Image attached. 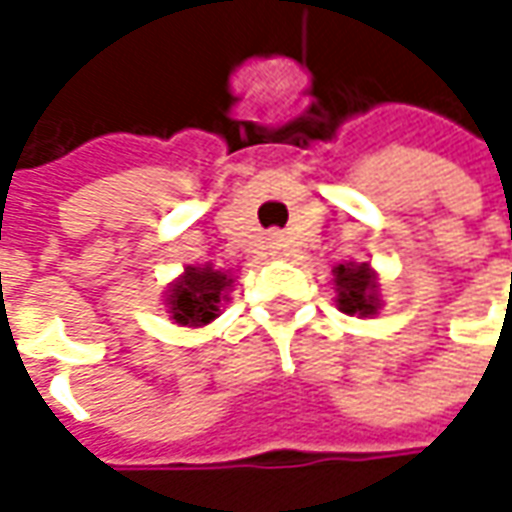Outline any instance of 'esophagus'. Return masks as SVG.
Returning a JSON list of instances; mask_svg holds the SVG:
<instances>
[{
	"label": "esophagus",
	"mask_w": 512,
	"mask_h": 512,
	"mask_svg": "<svg viewBox=\"0 0 512 512\" xmlns=\"http://www.w3.org/2000/svg\"><path fill=\"white\" fill-rule=\"evenodd\" d=\"M272 249L277 255H286V249H289V243L280 238V235H272Z\"/></svg>",
	"instance_id": "esophagus-1"
}]
</instances>
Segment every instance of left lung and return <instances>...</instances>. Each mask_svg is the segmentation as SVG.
<instances>
[{"instance_id":"1","label":"left lung","mask_w":512,"mask_h":512,"mask_svg":"<svg viewBox=\"0 0 512 512\" xmlns=\"http://www.w3.org/2000/svg\"><path fill=\"white\" fill-rule=\"evenodd\" d=\"M334 283H337V303L345 314H377V280L368 263L362 266H337L334 269Z\"/></svg>"}]
</instances>
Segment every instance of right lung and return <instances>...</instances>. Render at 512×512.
<instances>
[{"instance_id": "1", "label": "right lung", "mask_w": 512, "mask_h": 512, "mask_svg": "<svg viewBox=\"0 0 512 512\" xmlns=\"http://www.w3.org/2000/svg\"><path fill=\"white\" fill-rule=\"evenodd\" d=\"M232 280L223 272L206 269H186L184 277L169 291V311L172 320L181 326H206L218 317L221 297Z\"/></svg>"}]
</instances>
